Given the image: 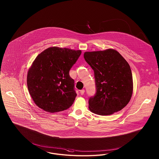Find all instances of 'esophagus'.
<instances>
[{"label": "esophagus", "instance_id": "1", "mask_svg": "<svg viewBox=\"0 0 159 159\" xmlns=\"http://www.w3.org/2000/svg\"><path fill=\"white\" fill-rule=\"evenodd\" d=\"M80 93L81 95H83V94H84V89L81 90V91H80Z\"/></svg>", "mask_w": 159, "mask_h": 159}]
</instances>
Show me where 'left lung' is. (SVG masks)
<instances>
[{"label":"left lung","mask_w":159,"mask_h":159,"mask_svg":"<svg viewBox=\"0 0 159 159\" xmlns=\"http://www.w3.org/2000/svg\"><path fill=\"white\" fill-rule=\"evenodd\" d=\"M84 58L94 71L97 92L89 100L91 112L108 116L122 110L133 93V79L128 62L113 49L85 52Z\"/></svg>","instance_id":"1"}]
</instances>
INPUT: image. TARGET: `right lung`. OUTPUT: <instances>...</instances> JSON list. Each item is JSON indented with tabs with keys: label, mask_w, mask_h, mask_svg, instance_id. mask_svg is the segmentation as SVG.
Segmentation results:
<instances>
[{
	"label": "right lung",
	"mask_w": 159,
	"mask_h": 159,
	"mask_svg": "<svg viewBox=\"0 0 159 159\" xmlns=\"http://www.w3.org/2000/svg\"><path fill=\"white\" fill-rule=\"evenodd\" d=\"M81 53V50L52 46L38 55L27 76L28 90L38 107L53 113L73 104L77 93L69 71Z\"/></svg>",
	"instance_id": "obj_1"
}]
</instances>
